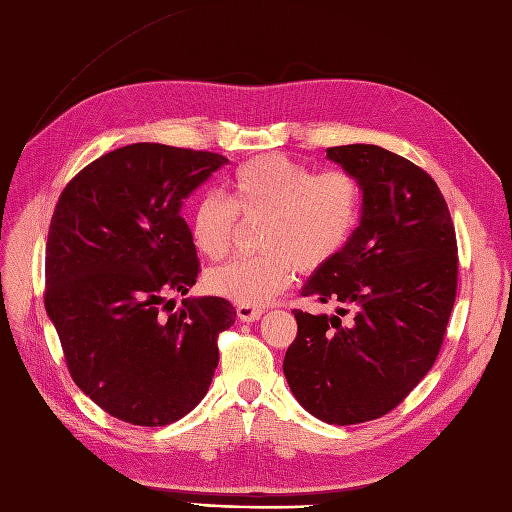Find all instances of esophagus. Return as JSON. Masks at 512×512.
Instances as JSON below:
<instances>
[{"mask_svg":"<svg viewBox=\"0 0 512 512\" xmlns=\"http://www.w3.org/2000/svg\"><path fill=\"white\" fill-rule=\"evenodd\" d=\"M237 314L239 319L243 323H252V321H258L262 316V308H256V306H239L237 308Z\"/></svg>","mask_w":512,"mask_h":512,"instance_id":"obj_1","label":"esophagus"}]
</instances>
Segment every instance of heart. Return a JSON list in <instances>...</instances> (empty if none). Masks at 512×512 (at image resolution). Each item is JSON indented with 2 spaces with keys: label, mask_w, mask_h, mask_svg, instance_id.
<instances>
[{
  "label": "heart",
  "mask_w": 512,
  "mask_h": 512,
  "mask_svg": "<svg viewBox=\"0 0 512 512\" xmlns=\"http://www.w3.org/2000/svg\"><path fill=\"white\" fill-rule=\"evenodd\" d=\"M228 200L204 191L191 202L187 224L196 250L209 260L232 245L239 217L260 219L256 247L204 275L215 297L241 306H262L293 280L295 269L310 275L336 260L362 217L364 193L347 170L314 172L286 155H260L239 165L228 181Z\"/></svg>",
  "instance_id": "b5f03b06"
}]
</instances>
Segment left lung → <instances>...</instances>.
Masks as SVG:
<instances>
[{
    "instance_id": "1",
    "label": "left lung",
    "mask_w": 512,
    "mask_h": 512,
    "mask_svg": "<svg viewBox=\"0 0 512 512\" xmlns=\"http://www.w3.org/2000/svg\"><path fill=\"white\" fill-rule=\"evenodd\" d=\"M357 176L362 222L303 297L338 314L293 310L284 377L314 418L347 426L390 413L433 368L457 299L459 247L431 174L372 144L327 148Z\"/></svg>"
}]
</instances>
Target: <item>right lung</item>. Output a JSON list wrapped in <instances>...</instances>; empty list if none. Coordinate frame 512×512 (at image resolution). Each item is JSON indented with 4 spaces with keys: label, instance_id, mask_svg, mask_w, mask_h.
Listing matches in <instances>:
<instances>
[{
    "label": "right lung",
    "instance_id": "right-lung-1",
    "mask_svg": "<svg viewBox=\"0 0 512 512\" xmlns=\"http://www.w3.org/2000/svg\"><path fill=\"white\" fill-rule=\"evenodd\" d=\"M228 159L209 150L131 144L75 174L53 209L45 308L77 388L135 426L181 420L204 398L217 338L237 310L185 299L200 260L183 198Z\"/></svg>",
    "mask_w": 512,
    "mask_h": 512
}]
</instances>
